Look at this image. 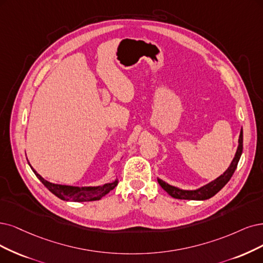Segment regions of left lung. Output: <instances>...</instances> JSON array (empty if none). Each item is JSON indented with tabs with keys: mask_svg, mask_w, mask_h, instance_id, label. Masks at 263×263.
I'll list each match as a JSON object with an SVG mask.
<instances>
[{
	"mask_svg": "<svg viewBox=\"0 0 263 263\" xmlns=\"http://www.w3.org/2000/svg\"><path fill=\"white\" fill-rule=\"evenodd\" d=\"M241 153H242V129H241L240 134H239L238 147H237V152L235 154L234 159H233L231 166L228 168V170L224 173H223L222 176H220L218 179H216L215 181H212L211 183L207 184V185L202 186V187H200L199 190H196V191L180 190L178 187L169 185L168 183L161 181L160 179H158V183H159V185L173 198L189 199V200H205V199L211 198L212 196H215L216 194L223 186H224L226 184L230 181V179L232 178L233 173H234V171L237 168V163H238L239 158L241 156Z\"/></svg>",
	"mask_w": 263,
	"mask_h": 263,
	"instance_id": "8db88e82",
	"label": "left lung"
}]
</instances>
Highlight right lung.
Returning a JSON list of instances; mask_svg holds the SVG:
<instances>
[{
  "mask_svg": "<svg viewBox=\"0 0 263 263\" xmlns=\"http://www.w3.org/2000/svg\"><path fill=\"white\" fill-rule=\"evenodd\" d=\"M32 171L34 172L36 178L43 183V185L48 191L53 193L54 195L57 196L58 198L67 200V201L99 200L118 185V180L114 181L112 183H107L102 186H96V187H76V186H68V185H60V184H54L48 181H45L40 174H37L33 169Z\"/></svg>",
  "mask_w": 263,
  "mask_h": 263,
  "instance_id": "right-lung-1",
  "label": "right lung"
}]
</instances>
